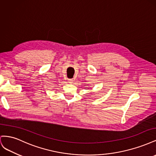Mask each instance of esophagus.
I'll return each mask as SVG.
<instances>
[{
    "instance_id": "34e87169",
    "label": "esophagus",
    "mask_w": 156,
    "mask_h": 156,
    "mask_svg": "<svg viewBox=\"0 0 156 156\" xmlns=\"http://www.w3.org/2000/svg\"><path fill=\"white\" fill-rule=\"evenodd\" d=\"M73 81V79H68V82H69V83H72Z\"/></svg>"
}]
</instances>
